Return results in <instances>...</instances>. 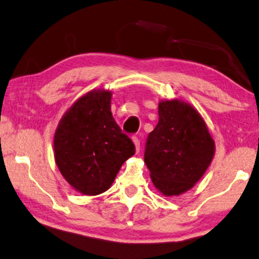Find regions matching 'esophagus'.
I'll return each mask as SVG.
<instances>
[{
    "mask_svg": "<svg viewBox=\"0 0 259 259\" xmlns=\"http://www.w3.org/2000/svg\"><path fill=\"white\" fill-rule=\"evenodd\" d=\"M133 141L135 143V148H137V152H140V139H139L138 137H134Z\"/></svg>",
    "mask_w": 259,
    "mask_h": 259,
    "instance_id": "esophagus-1",
    "label": "esophagus"
}]
</instances>
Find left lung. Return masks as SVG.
Here are the masks:
<instances>
[{"mask_svg": "<svg viewBox=\"0 0 259 259\" xmlns=\"http://www.w3.org/2000/svg\"><path fill=\"white\" fill-rule=\"evenodd\" d=\"M213 155V139L192 106L178 99L158 104V122L145 148V162L157 190L164 196L190 190L205 174Z\"/></svg>", "mask_w": 259, "mask_h": 259, "instance_id": "1", "label": "left lung"}]
</instances>
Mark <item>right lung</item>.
Returning <instances> with one entry per match:
<instances>
[{
	"label": "right lung",
	"mask_w": 259,
	"mask_h": 259,
	"mask_svg": "<svg viewBox=\"0 0 259 259\" xmlns=\"http://www.w3.org/2000/svg\"><path fill=\"white\" fill-rule=\"evenodd\" d=\"M110 91L93 90L67 111L54 135V156L65 180L83 194L110 188L119 169L135 154L111 113Z\"/></svg>",
	"instance_id": "right-lung-1"
}]
</instances>
